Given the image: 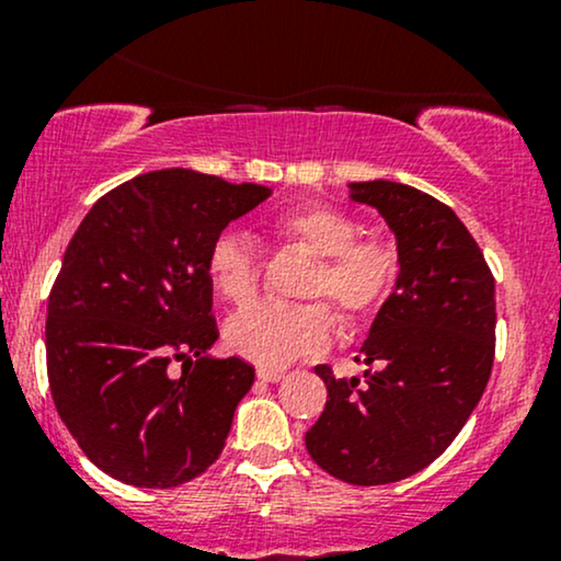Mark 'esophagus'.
<instances>
[{"label":"esophagus","instance_id":"esophagus-1","mask_svg":"<svg viewBox=\"0 0 561 561\" xmlns=\"http://www.w3.org/2000/svg\"><path fill=\"white\" fill-rule=\"evenodd\" d=\"M255 375H259V379H263V382H279V379H285V371H282V369H266V366H261Z\"/></svg>","mask_w":561,"mask_h":561}]
</instances>
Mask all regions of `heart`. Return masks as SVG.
Instances as JSON below:
<instances>
[{"instance_id": "heart-1", "label": "heart", "mask_w": 561, "mask_h": 561, "mask_svg": "<svg viewBox=\"0 0 561 561\" xmlns=\"http://www.w3.org/2000/svg\"><path fill=\"white\" fill-rule=\"evenodd\" d=\"M282 244L317 255L302 282L306 298L332 302L343 324L375 319L396 293L403 272L401 244L330 203H300L272 218ZM205 268L218 293L231 302H248L259 293L266 259L259 242L242 231H218L205 250ZM332 311L324 302L261 300L242 308L227 324V343L248 362L279 369L330 347Z\"/></svg>"}]
</instances>
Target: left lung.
Instances as JSON below:
<instances>
[{"mask_svg":"<svg viewBox=\"0 0 561 561\" xmlns=\"http://www.w3.org/2000/svg\"><path fill=\"white\" fill-rule=\"evenodd\" d=\"M401 244L403 272L362 347L364 382L317 366L327 405L306 433L311 459L351 485L411 478L461 433L495 356V285L459 216L398 182L351 184Z\"/></svg>","mask_w":561,"mask_h":561,"instance_id":"8db88e82","label":"left lung"}]
</instances>
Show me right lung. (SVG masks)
Wrapping results in <instances>:
<instances>
[{"label": "right lung", "instance_id": "obj_1", "mask_svg": "<svg viewBox=\"0 0 561 561\" xmlns=\"http://www.w3.org/2000/svg\"><path fill=\"white\" fill-rule=\"evenodd\" d=\"M266 197L261 184L150 171L96 199L70 240L47 306L49 390L111 478L176 488L221 456L255 369L205 356L218 337L205 250Z\"/></svg>", "mask_w": 561, "mask_h": 561}]
</instances>
